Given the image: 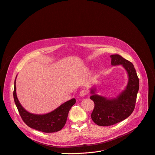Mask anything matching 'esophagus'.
I'll return each instance as SVG.
<instances>
[{"label":"esophagus","instance_id":"34e87169","mask_svg":"<svg viewBox=\"0 0 155 155\" xmlns=\"http://www.w3.org/2000/svg\"><path fill=\"white\" fill-rule=\"evenodd\" d=\"M87 94H88V91L87 89H82L80 92V96L81 97H84L87 95Z\"/></svg>","mask_w":155,"mask_h":155}]
</instances>
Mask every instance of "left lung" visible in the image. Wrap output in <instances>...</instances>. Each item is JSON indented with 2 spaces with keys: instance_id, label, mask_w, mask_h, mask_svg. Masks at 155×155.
I'll return each instance as SVG.
<instances>
[{
  "instance_id": "8db88e82",
  "label": "left lung",
  "mask_w": 155,
  "mask_h": 155,
  "mask_svg": "<svg viewBox=\"0 0 155 155\" xmlns=\"http://www.w3.org/2000/svg\"><path fill=\"white\" fill-rule=\"evenodd\" d=\"M111 64H122L129 75V82L124 91L114 99H107L98 96L91 90V96L94 103L91 113L93 122L99 126H110L129 117L135 108L139 80L133 64L118 54L111 55Z\"/></svg>"
}]
</instances>
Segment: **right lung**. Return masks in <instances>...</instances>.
<instances>
[{
  "label": "right lung",
  "mask_w": 155,
  "mask_h": 155,
  "mask_svg": "<svg viewBox=\"0 0 155 155\" xmlns=\"http://www.w3.org/2000/svg\"><path fill=\"white\" fill-rule=\"evenodd\" d=\"M15 103L23 122L29 127L46 133L55 132L61 130L64 126L68 113L76 100L72 99L62 104L58 108L45 115H35L26 111L19 103L16 92V80L13 92Z\"/></svg>",
  "instance_id": "obj_1"
}]
</instances>
